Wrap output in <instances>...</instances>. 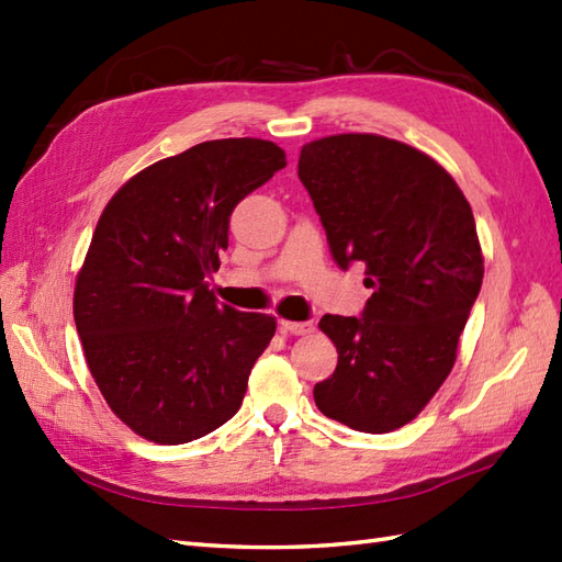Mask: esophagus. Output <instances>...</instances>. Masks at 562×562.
<instances>
[{
	"label": "esophagus",
	"instance_id": "obj_1",
	"mask_svg": "<svg viewBox=\"0 0 562 562\" xmlns=\"http://www.w3.org/2000/svg\"><path fill=\"white\" fill-rule=\"evenodd\" d=\"M280 328L292 336H308L314 333V321H280Z\"/></svg>",
	"mask_w": 562,
	"mask_h": 562
}]
</instances>
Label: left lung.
<instances>
[{
    "label": "left lung",
    "mask_w": 562,
    "mask_h": 562,
    "mask_svg": "<svg viewBox=\"0 0 562 562\" xmlns=\"http://www.w3.org/2000/svg\"><path fill=\"white\" fill-rule=\"evenodd\" d=\"M300 181L342 270L364 262L360 316L321 318L338 367L314 386L318 411L384 435L420 413L457 360L483 284L469 200L441 166L403 142L333 135L302 147Z\"/></svg>",
    "instance_id": "8db88e82"
}]
</instances>
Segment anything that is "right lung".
Masks as SVG:
<instances>
[{
  "label": "right lung",
  "instance_id": "add662e5",
  "mask_svg": "<svg viewBox=\"0 0 562 562\" xmlns=\"http://www.w3.org/2000/svg\"><path fill=\"white\" fill-rule=\"evenodd\" d=\"M284 166L268 139H212L151 164L105 205L75 324L105 403L139 437L186 445L241 408L274 318L220 306L207 278L234 207Z\"/></svg>",
  "mask_w": 562,
  "mask_h": 562
}]
</instances>
